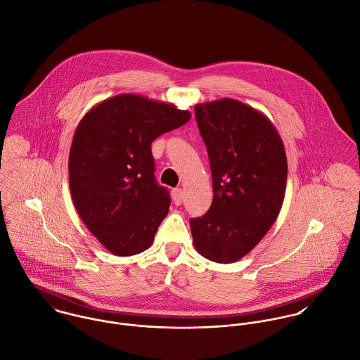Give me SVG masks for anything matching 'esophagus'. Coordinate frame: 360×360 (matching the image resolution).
I'll use <instances>...</instances> for the list:
<instances>
[{
  "label": "esophagus",
  "mask_w": 360,
  "mask_h": 360,
  "mask_svg": "<svg viewBox=\"0 0 360 360\" xmlns=\"http://www.w3.org/2000/svg\"><path fill=\"white\" fill-rule=\"evenodd\" d=\"M172 200H174V203L176 206L182 205V202H184V191L181 188H176V189L172 191Z\"/></svg>",
  "instance_id": "34e87169"
}]
</instances>
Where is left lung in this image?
Instances as JSON below:
<instances>
[{"instance_id": "1", "label": "left lung", "mask_w": 360, "mask_h": 360, "mask_svg": "<svg viewBox=\"0 0 360 360\" xmlns=\"http://www.w3.org/2000/svg\"><path fill=\"white\" fill-rule=\"evenodd\" d=\"M207 147L213 203L191 219L196 250L216 263H233L269 232L283 207L288 164L273 122L232 98L195 105Z\"/></svg>"}]
</instances>
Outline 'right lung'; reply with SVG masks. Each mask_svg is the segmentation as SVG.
Here are the masks:
<instances>
[{"instance_id": "obj_1", "label": "right lung", "mask_w": 360, "mask_h": 360, "mask_svg": "<svg viewBox=\"0 0 360 360\" xmlns=\"http://www.w3.org/2000/svg\"><path fill=\"white\" fill-rule=\"evenodd\" d=\"M189 120L186 110L131 93L98 103L80 120L68 161L71 196L112 255H138L153 243L171 199L155 182L151 142Z\"/></svg>"}]
</instances>
